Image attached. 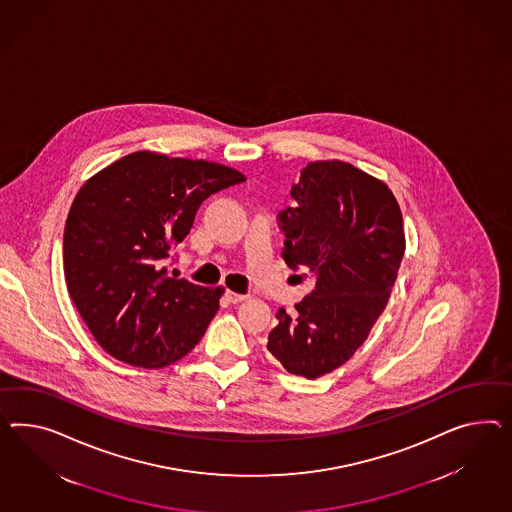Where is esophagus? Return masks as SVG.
<instances>
[{"instance_id":"34e87169","label":"esophagus","mask_w":512,"mask_h":512,"mask_svg":"<svg viewBox=\"0 0 512 512\" xmlns=\"http://www.w3.org/2000/svg\"><path fill=\"white\" fill-rule=\"evenodd\" d=\"M225 298H227L231 304H238V302L246 300L248 296H246V294H238V292L229 291L227 294H225Z\"/></svg>"}]
</instances>
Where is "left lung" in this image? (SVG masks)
<instances>
[{"label": "left lung", "mask_w": 512, "mask_h": 512, "mask_svg": "<svg viewBox=\"0 0 512 512\" xmlns=\"http://www.w3.org/2000/svg\"><path fill=\"white\" fill-rule=\"evenodd\" d=\"M279 212L281 257L315 274L296 311L283 307L268 352L287 373L309 380L354 356L386 309L406 249L401 207L384 180L341 160H317Z\"/></svg>", "instance_id": "obj_1"}]
</instances>
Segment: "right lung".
Instances as JSON below:
<instances>
[{
	"mask_svg": "<svg viewBox=\"0 0 512 512\" xmlns=\"http://www.w3.org/2000/svg\"><path fill=\"white\" fill-rule=\"evenodd\" d=\"M244 180L216 162L138 151L80 188L63 235L67 289L115 360L160 369L201 341L225 289L169 276L164 261L208 195Z\"/></svg>",
	"mask_w": 512,
	"mask_h": 512,
	"instance_id": "obj_1",
	"label": "right lung"
}]
</instances>
